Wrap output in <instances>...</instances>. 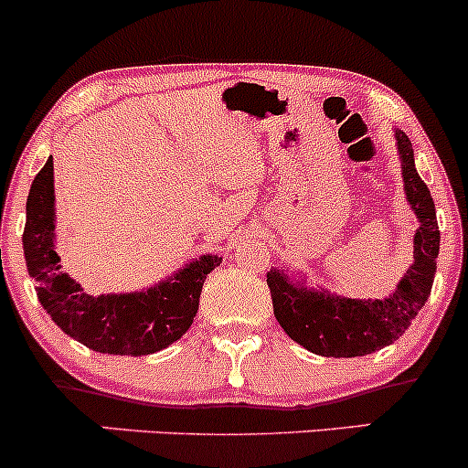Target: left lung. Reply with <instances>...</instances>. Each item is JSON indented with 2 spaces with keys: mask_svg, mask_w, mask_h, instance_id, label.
Returning a JSON list of instances; mask_svg holds the SVG:
<instances>
[{
  "mask_svg": "<svg viewBox=\"0 0 468 468\" xmlns=\"http://www.w3.org/2000/svg\"><path fill=\"white\" fill-rule=\"evenodd\" d=\"M394 139L401 160L406 200L419 220L414 259L406 274L399 279L397 288L380 300H349L322 286H306L304 272L302 279L288 277L279 268L268 272L266 282L274 317L288 338L311 354L331 358L374 354L399 340L431 295L440 254L435 202L414 168V151L408 134L394 130Z\"/></svg>",
  "mask_w": 468,
  "mask_h": 468,
  "instance_id": "obj_1",
  "label": "left lung"
}]
</instances>
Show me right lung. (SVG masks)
Returning <instances> with one entry per match:
<instances>
[{
    "label": "right lung",
    "instance_id": "obj_1",
    "mask_svg": "<svg viewBox=\"0 0 468 468\" xmlns=\"http://www.w3.org/2000/svg\"><path fill=\"white\" fill-rule=\"evenodd\" d=\"M54 239V160L49 157L28 191L24 259L51 320L99 354L148 356L180 340L198 313L207 274L223 261L218 254H202L151 288L94 297L62 272Z\"/></svg>",
    "mask_w": 468,
    "mask_h": 468
}]
</instances>
